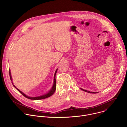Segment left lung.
<instances>
[{
	"label": "left lung",
	"mask_w": 127,
	"mask_h": 127,
	"mask_svg": "<svg viewBox=\"0 0 127 127\" xmlns=\"http://www.w3.org/2000/svg\"><path fill=\"white\" fill-rule=\"evenodd\" d=\"M81 90H83L84 92H87V93H92V94H96L97 93H98V92H97V93H95V92H89V91H88V90H85V89H83L82 88H80Z\"/></svg>",
	"instance_id": "left-lung-1"
}]
</instances>
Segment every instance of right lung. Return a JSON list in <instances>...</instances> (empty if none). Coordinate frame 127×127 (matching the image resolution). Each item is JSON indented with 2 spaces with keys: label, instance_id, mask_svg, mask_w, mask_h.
<instances>
[{
  "label": "right lung",
  "instance_id": "obj_1",
  "mask_svg": "<svg viewBox=\"0 0 127 127\" xmlns=\"http://www.w3.org/2000/svg\"><path fill=\"white\" fill-rule=\"evenodd\" d=\"M57 70L58 69H56V71H55V74H54V83H53V86L51 88V89L49 90V92H48L47 93H46V94H44L42 95H40V96H35V97H31V96H27L26 95H25V94H24L22 92H21V90H20L19 89L17 88L14 85H13V83L12 82V81H11L12 82V84H13V86L19 91L21 94H22L25 97H26V98H29V99H32V100H39V99H45V98H46L47 97H49L50 96H51L52 95H53L54 94V93H55V90H56V73H57ZM9 76H10V80L11 81H12V77H11V72H10V69H9Z\"/></svg>",
  "mask_w": 127,
  "mask_h": 127
}]
</instances>
